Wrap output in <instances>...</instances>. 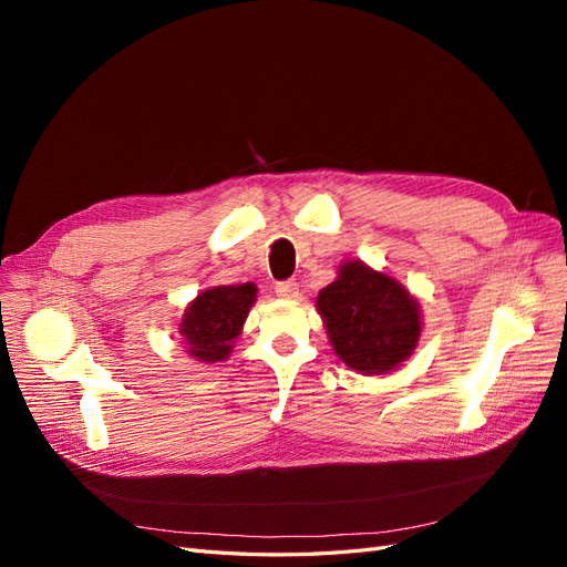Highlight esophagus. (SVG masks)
Segmentation results:
<instances>
[{
    "label": "esophagus",
    "mask_w": 567,
    "mask_h": 567,
    "mask_svg": "<svg viewBox=\"0 0 567 567\" xmlns=\"http://www.w3.org/2000/svg\"><path fill=\"white\" fill-rule=\"evenodd\" d=\"M277 296L284 298V300L298 298V284L296 281H281V284H277Z\"/></svg>",
    "instance_id": "obj_1"
}]
</instances>
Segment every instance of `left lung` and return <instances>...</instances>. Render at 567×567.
<instances>
[{"label":"left lung","instance_id":"8db88e82","mask_svg":"<svg viewBox=\"0 0 567 567\" xmlns=\"http://www.w3.org/2000/svg\"><path fill=\"white\" fill-rule=\"evenodd\" d=\"M317 312L338 359L362 375H383L414 354L423 331L421 305L409 288L362 260L338 267L317 296Z\"/></svg>","mask_w":567,"mask_h":567}]
</instances>
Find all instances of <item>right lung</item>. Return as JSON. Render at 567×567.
Listing matches in <instances>:
<instances>
[{"label": "right lung", "instance_id": "add662e5", "mask_svg": "<svg viewBox=\"0 0 567 567\" xmlns=\"http://www.w3.org/2000/svg\"><path fill=\"white\" fill-rule=\"evenodd\" d=\"M257 300L255 284L205 288L186 305L179 336L184 352L200 364H217L234 350L241 336L250 307Z\"/></svg>", "mask_w": 567, "mask_h": 567}]
</instances>
